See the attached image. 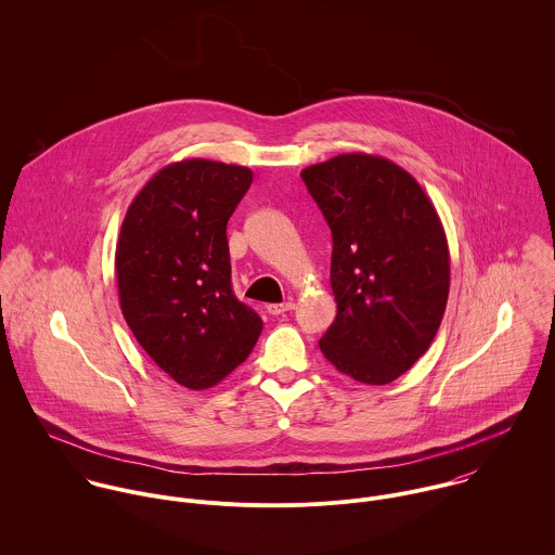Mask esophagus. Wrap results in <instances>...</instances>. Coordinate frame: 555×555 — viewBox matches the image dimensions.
Masks as SVG:
<instances>
[{
  "label": "esophagus",
  "instance_id": "1",
  "mask_svg": "<svg viewBox=\"0 0 555 555\" xmlns=\"http://www.w3.org/2000/svg\"><path fill=\"white\" fill-rule=\"evenodd\" d=\"M293 308H295V304H293V301H286V304L267 306V312H269L271 317H280V314H284V312H288V310H293Z\"/></svg>",
  "mask_w": 555,
  "mask_h": 555
}]
</instances>
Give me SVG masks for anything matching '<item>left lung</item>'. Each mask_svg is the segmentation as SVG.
I'll return each instance as SVG.
<instances>
[{"label": "left lung", "mask_w": 555, "mask_h": 555, "mask_svg": "<svg viewBox=\"0 0 555 555\" xmlns=\"http://www.w3.org/2000/svg\"><path fill=\"white\" fill-rule=\"evenodd\" d=\"M301 179L333 235L337 317L320 350L357 383L389 385L427 352L447 310L451 254L438 211L383 156L341 154Z\"/></svg>", "instance_id": "8db88e82"}]
</instances>
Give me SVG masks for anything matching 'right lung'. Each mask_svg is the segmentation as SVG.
<instances>
[{
	"instance_id": "right-lung-1",
	"label": "right lung",
	"mask_w": 555,
	"mask_h": 555,
	"mask_svg": "<svg viewBox=\"0 0 555 555\" xmlns=\"http://www.w3.org/2000/svg\"><path fill=\"white\" fill-rule=\"evenodd\" d=\"M251 177L237 164L172 162L137 194L117 238L121 314L159 370L192 391L222 383L262 331L233 293L227 238Z\"/></svg>"
}]
</instances>
